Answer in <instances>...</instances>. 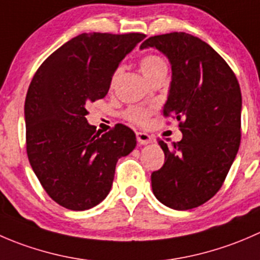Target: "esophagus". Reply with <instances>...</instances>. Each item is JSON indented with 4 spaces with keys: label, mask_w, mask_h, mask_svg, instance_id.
<instances>
[{
    "label": "esophagus",
    "mask_w": 260,
    "mask_h": 260,
    "mask_svg": "<svg viewBox=\"0 0 260 260\" xmlns=\"http://www.w3.org/2000/svg\"><path fill=\"white\" fill-rule=\"evenodd\" d=\"M136 140L140 145H146V144L153 143V136H150L146 133H141V131H138L136 133Z\"/></svg>",
    "instance_id": "obj_1"
}]
</instances>
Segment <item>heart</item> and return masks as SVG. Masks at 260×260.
I'll return each instance as SVG.
<instances>
[{
	"label": "heart",
	"mask_w": 260,
	"mask_h": 260,
	"mask_svg": "<svg viewBox=\"0 0 260 260\" xmlns=\"http://www.w3.org/2000/svg\"><path fill=\"white\" fill-rule=\"evenodd\" d=\"M140 69L143 72L144 76L150 81L153 77H155L156 74L161 73V72H167L168 67H167L166 60H164L161 56L154 55V54H150V55H145L140 59ZM120 74V68H117L115 71L114 76H112V83L116 81L117 76ZM150 111L145 107L141 106H133L129 107V109L125 111V117L134 124L138 125H144L148 121V117Z\"/></svg>",
	"instance_id": "1"
}]
</instances>
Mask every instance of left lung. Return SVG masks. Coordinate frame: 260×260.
Instances as JSON below:
<instances>
[{"mask_svg":"<svg viewBox=\"0 0 260 260\" xmlns=\"http://www.w3.org/2000/svg\"><path fill=\"white\" fill-rule=\"evenodd\" d=\"M169 59L172 82L164 116L179 122L183 138L172 146L159 140L166 160L151 173V188L171 209L191 210L217 193L240 145L241 92L229 64L199 38L186 32L150 37Z\"/></svg>","mask_w":260,"mask_h":260,"instance_id":"1","label":"left lung"}]
</instances>
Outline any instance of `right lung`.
I'll return each mask as SVG.
<instances>
[{"mask_svg":"<svg viewBox=\"0 0 260 260\" xmlns=\"http://www.w3.org/2000/svg\"><path fill=\"white\" fill-rule=\"evenodd\" d=\"M144 38L84 32L56 49L32 77L25 100L27 158L46 193L66 209L83 211L104 201L117 160L136 146L130 127L117 124L101 134L86 115Z\"/></svg>","mask_w":260,"mask_h":260,"instance_id":"obj_1","label":"right lung"}]
</instances>
